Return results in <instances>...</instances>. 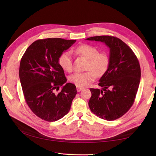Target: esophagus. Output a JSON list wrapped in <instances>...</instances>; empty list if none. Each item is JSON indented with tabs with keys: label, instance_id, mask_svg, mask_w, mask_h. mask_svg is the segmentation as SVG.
Listing matches in <instances>:
<instances>
[{
	"label": "esophagus",
	"instance_id": "esophagus-1",
	"mask_svg": "<svg viewBox=\"0 0 156 156\" xmlns=\"http://www.w3.org/2000/svg\"><path fill=\"white\" fill-rule=\"evenodd\" d=\"M83 89V88H81V87H77V92H80V91H81Z\"/></svg>",
	"mask_w": 156,
	"mask_h": 156
}]
</instances>
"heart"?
Here are the masks:
<instances>
[{"instance_id":"1","label":"heart","mask_w":156,"mask_h":156,"mask_svg":"<svg viewBox=\"0 0 156 156\" xmlns=\"http://www.w3.org/2000/svg\"><path fill=\"white\" fill-rule=\"evenodd\" d=\"M74 52L88 60L86 69L91 70L83 73H75L71 75L69 81L77 87H86L88 86L95 79V75L93 71L97 76H101L106 72L109 65V57L106 53H98V50L96 48L87 44L78 46L75 49ZM58 63L64 70L68 72H71L73 68V60L70 52H64L60 56Z\"/></svg>"}]
</instances>
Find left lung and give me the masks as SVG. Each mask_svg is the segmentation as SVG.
<instances>
[{
    "instance_id": "1",
    "label": "left lung",
    "mask_w": 156,
    "mask_h": 156,
    "mask_svg": "<svg viewBox=\"0 0 156 156\" xmlns=\"http://www.w3.org/2000/svg\"><path fill=\"white\" fill-rule=\"evenodd\" d=\"M86 40L103 42L110 50L108 68L99 81L102 89H90V109L100 119L116 120L133 104L140 79L139 60L129 47L118 37L98 36Z\"/></svg>"
}]
</instances>
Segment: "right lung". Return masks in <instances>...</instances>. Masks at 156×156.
Instances as JSON below:
<instances>
[{
    "instance_id": "add662e5",
    "label": "right lung",
    "mask_w": 156,
    "mask_h": 156,
    "mask_svg": "<svg viewBox=\"0 0 156 156\" xmlns=\"http://www.w3.org/2000/svg\"><path fill=\"white\" fill-rule=\"evenodd\" d=\"M75 41L61 38L36 40L21 60L19 75L25 101L42 120L55 122L62 119L68 113L77 94L75 85L65 84L67 79L58 63L60 56ZM60 86L61 91L56 94Z\"/></svg>"
}]
</instances>
